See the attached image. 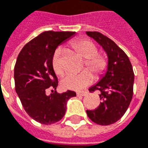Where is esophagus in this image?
Here are the masks:
<instances>
[{"instance_id":"1","label":"esophagus","mask_w":148,"mask_h":148,"mask_svg":"<svg viewBox=\"0 0 148 148\" xmlns=\"http://www.w3.org/2000/svg\"><path fill=\"white\" fill-rule=\"evenodd\" d=\"M77 96H86L87 95V91L86 90H81V91H78L77 93Z\"/></svg>"}]
</instances>
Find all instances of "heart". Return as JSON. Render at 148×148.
Wrapping results in <instances>:
<instances>
[{
    "label": "heart",
    "instance_id": "heart-1",
    "mask_svg": "<svg viewBox=\"0 0 148 148\" xmlns=\"http://www.w3.org/2000/svg\"><path fill=\"white\" fill-rule=\"evenodd\" d=\"M71 47L75 53L85 58L84 66L99 78L107 71L108 62L105 55L97 53L96 44L87 39H80L73 41ZM61 50L58 49L52 58V66L55 73L62 75L64 73V66L60 58ZM93 75L88 70H83L79 74H69L62 81V86L65 89L79 90L88 86L93 81Z\"/></svg>",
    "mask_w": 148,
    "mask_h": 148
}]
</instances>
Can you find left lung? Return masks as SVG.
Wrapping results in <instances>:
<instances>
[{
    "label": "left lung",
    "instance_id": "1",
    "mask_svg": "<svg viewBox=\"0 0 148 148\" xmlns=\"http://www.w3.org/2000/svg\"><path fill=\"white\" fill-rule=\"evenodd\" d=\"M86 34L103 47L108 58L105 75L89 89L90 93L99 92L101 102L96 109L86 110V114L97 124L111 125L123 117L130 104L134 82L133 67L126 54L111 39L99 32L88 31Z\"/></svg>",
    "mask_w": 148,
    "mask_h": 148
}]
</instances>
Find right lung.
Segmentation results:
<instances>
[{
  "label": "right lung",
  "instance_id": "add662e5",
  "mask_svg": "<svg viewBox=\"0 0 148 148\" xmlns=\"http://www.w3.org/2000/svg\"><path fill=\"white\" fill-rule=\"evenodd\" d=\"M75 33L45 31L25 44L16 60L15 91L28 115L44 125L61 120L66 112L68 100L76 96L72 90L57 93L58 80L52 66L57 47ZM48 88L55 90L50 95L46 94Z\"/></svg>",
  "mask_w": 148,
  "mask_h": 148
}]
</instances>
